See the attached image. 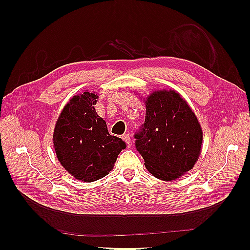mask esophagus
Returning a JSON list of instances; mask_svg holds the SVG:
<instances>
[{
    "label": "esophagus",
    "mask_w": 250,
    "mask_h": 250,
    "mask_svg": "<svg viewBox=\"0 0 250 250\" xmlns=\"http://www.w3.org/2000/svg\"><path fill=\"white\" fill-rule=\"evenodd\" d=\"M122 139L128 144V146H130V142H131V138H130V135L129 134H123V137H122Z\"/></svg>",
    "instance_id": "34e87169"
}]
</instances>
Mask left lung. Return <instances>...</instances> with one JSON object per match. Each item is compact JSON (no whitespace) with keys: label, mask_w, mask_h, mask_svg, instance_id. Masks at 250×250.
Instances as JSON below:
<instances>
[{"label":"left lung","mask_w":250,"mask_h":250,"mask_svg":"<svg viewBox=\"0 0 250 250\" xmlns=\"http://www.w3.org/2000/svg\"><path fill=\"white\" fill-rule=\"evenodd\" d=\"M145 123L134 135L145 167L171 181L193 169L201 153L202 128L190 105L174 89H160L146 99Z\"/></svg>","instance_id":"8db88e82"}]
</instances>
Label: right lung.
Instances as JSON below:
<instances>
[{
	"label": "right lung",
	"mask_w": 250,
	"mask_h": 250,
	"mask_svg": "<svg viewBox=\"0 0 250 250\" xmlns=\"http://www.w3.org/2000/svg\"><path fill=\"white\" fill-rule=\"evenodd\" d=\"M97 94L85 90L71 98L56 121L53 144L62 167L76 179L92 183L112 170L126 148L122 139L109 134L106 122L95 109Z\"/></svg>",
	"instance_id": "right-lung-1"
}]
</instances>
